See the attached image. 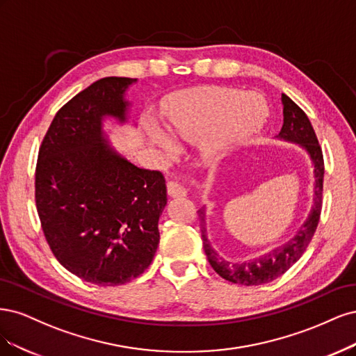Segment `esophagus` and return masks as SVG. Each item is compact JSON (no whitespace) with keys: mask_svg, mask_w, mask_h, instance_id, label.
<instances>
[{"mask_svg":"<svg viewBox=\"0 0 356 356\" xmlns=\"http://www.w3.org/2000/svg\"><path fill=\"white\" fill-rule=\"evenodd\" d=\"M167 192L171 198H179V197H186V188L181 186L179 181H175V180H170L167 183Z\"/></svg>","mask_w":356,"mask_h":356,"instance_id":"1","label":"esophagus"}]
</instances>
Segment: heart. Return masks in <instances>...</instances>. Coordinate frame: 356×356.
I'll list each match as a JSON object with an SVG mask.
<instances>
[{
	"instance_id": "obj_1",
	"label": "heart",
	"mask_w": 356,
	"mask_h": 356,
	"mask_svg": "<svg viewBox=\"0 0 356 356\" xmlns=\"http://www.w3.org/2000/svg\"><path fill=\"white\" fill-rule=\"evenodd\" d=\"M265 118L266 105L260 97L223 88L181 93L165 106L168 132L183 142L200 140L201 158L209 165H219L245 145ZM147 134L167 155L177 152L176 142L154 120L147 121Z\"/></svg>"
}]
</instances>
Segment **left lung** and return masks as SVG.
Returning a JSON list of instances; mask_svg holds the SVG:
<instances>
[{
	"mask_svg": "<svg viewBox=\"0 0 356 356\" xmlns=\"http://www.w3.org/2000/svg\"><path fill=\"white\" fill-rule=\"evenodd\" d=\"M282 113L284 124L277 139L299 145L309 155L314 165V205L309 213L306 222L297 231V234L286 241L285 244L270 250L269 253L260 257L245 260V261H229L219 256V253L211 247L207 238V213L205 207L198 210V217L201 222V234L204 251L207 254L211 268L229 282L241 285H261L268 284L281 277L282 273L289 270L294 263L302 257L306 251L309 243L316 231V226L321 216V207H323V181H324V158L321 146L318 143L316 134L311 121L306 113L296 105L289 97L282 95Z\"/></svg>",
	"mask_w": 356,
	"mask_h": 356,
	"instance_id": "left-lung-1",
	"label": "left lung"
}]
</instances>
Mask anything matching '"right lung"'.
<instances>
[{
  "instance_id": "add662e5",
  "label": "right lung",
  "mask_w": 356,
  "mask_h": 356,
  "mask_svg": "<svg viewBox=\"0 0 356 356\" xmlns=\"http://www.w3.org/2000/svg\"><path fill=\"white\" fill-rule=\"evenodd\" d=\"M137 79L108 76L56 113L40 147L35 202L60 265L87 282L113 286L142 275L159 244L164 176L115 151L103 121H129L125 91Z\"/></svg>"
}]
</instances>
